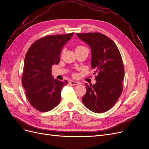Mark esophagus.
Returning a JSON list of instances; mask_svg holds the SVG:
<instances>
[{"label": "esophagus", "mask_w": 149, "mask_h": 149, "mask_svg": "<svg viewBox=\"0 0 149 149\" xmlns=\"http://www.w3.org/2000/svg\"><path fill=\"white\" fill-rule=\"evenodd\" d=\"M70 83L71 85H73V86H76V85L79 84V83H78V82H76V81H70Z\"/></svg>", "instance_id": "obj_1"}]
</instances>
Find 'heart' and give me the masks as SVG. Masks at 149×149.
Wrapping results in <instances>:
<instances>
[{
  "label": "heart",
  "instance_id": "1",
  "mask_svg": "<svg viewBox=\"0 0 149 149\" xmlns=\"http://www.w3.org/2000/svg\"><path fill=\"white\" fill-rule=\"evenodd\" d=\"M80 49H88V48L86 47H85L84 46H81V45L78 46L76 48V50H80ZM74 75H75V74H74Z\"/></svg>",
  "mask_w": 149,
  "mask_h": 149
}]
</instances>
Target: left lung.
<instances>
[{
	"mask_svg": "<svg viewBox=\"0 0 149 149\" xmlns=\"http://www.w3.org/2000/svg\"><path fill=\"white\" fill-rule=\"evenodd\" d=\"M91 49V68L97 73L96 84H86L83 104L96 113L104 112L114 106L123 90V59L115 43L102 33H76ZM94 74H96L94 73Z\"/></svg>",
	"mask_w": 149,
	"mask_h": 149,
	"instance_id": "1",
	"label": "left lung"
}]
</instances>
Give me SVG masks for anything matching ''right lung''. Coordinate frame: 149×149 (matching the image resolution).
<instances>
[{
	"label": "right lung",
	"mask_w": 149,
	"mask_h": 149,
	"mask_svg": "<svg viewBox=\"0 0 149 149\" xmlns=\"http://www.w3.org/2000/svg\"><path fill=\"white\" fill-rule=\"evenodd\" d=\"M73 34L45 36L36 40L26 52L22 83L35 109L47 112L60 103L62 89L68 82L54 79L52 67L59 63L61 49Z\"/></svg>",
	"instance_id": "right-lung-1"
}]
</instances>
